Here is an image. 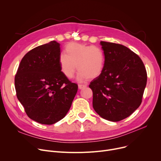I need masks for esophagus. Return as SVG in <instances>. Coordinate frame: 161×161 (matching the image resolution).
I'll return each mask as SVG.
<instances>
[{
	"label": "esophagus",
	"instance_id": "34e87169",
	"mask_svg": "<svg viewBox=\"0 0 161 161\" xmlns=\"http://www.w3.org/2000/svg\"><path fill=\"white\" fill-rule=\"evenodd\" d=\"M87 87L86 85H82V84H79V85H78V88H79L80 89H83V88H85V87Z\"/></svg>",
	"mask_w": 161,
	"mask_h": 161
}]
</instances>
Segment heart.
<instances>
[{
    "label": "heart",
    "mask_w": 161,
    "mask_h": 161,
    "mask_svg": "<svg viewBox=\"0 0 161 161\" xmlns=\"http://www.w3.org/2000/svg\"><path fill=\"white\" fill-rule=\"evenodd\" d=\"M58 62L61 72L69 79L74 78L77 66L78 79L83 81L96 78L102 74L106 57L99 47L71 42L66 46L64 53L59 55Z\"/></svg>",
    "instance_id": "1"
}]
</instances>
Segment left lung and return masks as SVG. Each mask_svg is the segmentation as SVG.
<instances>
[{"label": "left lung", "mask_w": 161, "mask_h": 161, "mask_svg": "<svg viewBox=\"0 0 161 161\" xmlns=\"http://www.w3.org/2000/svg\"><path fill=\"white\" fill-rule=\"evenodd\" d=\"M105 53L103 72L92 80V106L104 119L117 122L130 116L142 103L147 72L140 57L125 46L100 42Z\"/></svg>", "instance_id": "obj_1"}]
</instances>
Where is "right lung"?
Here are the masks:
<instances>
[{
  "instance_id": "add662e5",
  "label": "right lung",
  "mask_w": 161,
  "mask_h": 161,
  "mask_svg": "<svg viewBox=\"0 0 161 161\" xmlns=\"http://www.w3.org/2000/svg\"><path fill=\"white\" fill-rule=\"evenodd\" d=\"M60 44L52 41L25 55L15 76L16 95L31 119L44 125L61 120L70 109L78 85L59 68Z\"/></svg>"
}]
</instances>
